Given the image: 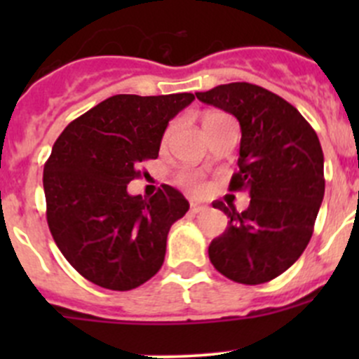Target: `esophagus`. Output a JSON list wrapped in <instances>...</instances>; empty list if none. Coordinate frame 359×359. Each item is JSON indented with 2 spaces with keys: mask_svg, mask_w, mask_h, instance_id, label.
<instances>
[{
  "mask_svg": "<svg viewBox=\"0 0 359 359\" xmlns=\"http://www.w3.org/2000/svg\"><path fill=\"white\" fill-rule=\"evenodd\" d=\"M208 208L206 205H203V203H198V201H191V212L193 213H200V212H205V210Z\"/></svg>",
  "mask_w": 359,
  "mask_h": 359,
  "instance_id": "34e87169",
  "label": "esophagus"
}]
</instances>
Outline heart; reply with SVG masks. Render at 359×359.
<instances>
[{
	"label": "heart",
	"instance_id": "heart-1",
	"mask_svg": "<svg viewBox=\"0 0 359 359\" xmlns=\"http://www.w3.org/2000/svg\"><path fill=\"white\" fill-rule=\"evenodd\" d=\"M215 114H220V112H210V114L205 116V119L212 118V116ZM170 130L166 132V137H168ZM177 182L180 184L182 187H186V189L193 191V193H203L205 191V182L201 180V177L198 175V173H193V172H182L179 173V177H177Z\"/></svg>",
	"mask_w": 359,
	"mask_h": 359
}]
</instances>
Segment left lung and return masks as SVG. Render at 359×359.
<instances>
[{
  "instance_id": "obj_1",
  "label": "left lung",
  "mask_w": 359,
  "mask_h": 359,
  "mask_svg": "<svg viewBox=\"0 0 359 359\" xmlns=\"http://www.w3.org/2000/svg\"><path fill=\"white\" fill-rule=\"evenodd\" d=\"M196 97L240 121V170L229 191L250 194L241 213L213 201L231 220L210 243V262L236 283H267L302 255L313 236L325 194L320 139L290 102L262 86L229 83Z\"/></svg>"
}]
</instances>
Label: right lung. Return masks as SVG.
Here are the masks:
<instances>
[{"label": "right lung", "mask_w": 359, "mask_h": 359, "mask_svg": "<svg viewBox=\"0 0 359 359\" xmlns=\"http://www.w3.org/2000/svg\"><path fill=\"white\" fill-rule=\"evenodd\" d=\"M193 93L112 95L76 118L43 170L46 222L67 262L92 283L126 292L163 266L166 236L189 201L163 184L151 198L130 196L137 165L156 159L168 121Z\"/></svg>", "instance_id": "right-lung-1"}]
</instances>
